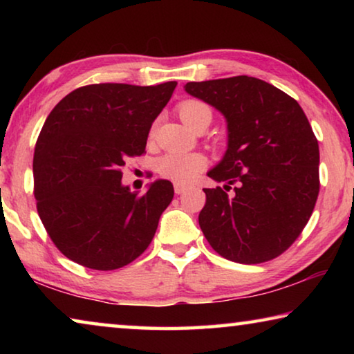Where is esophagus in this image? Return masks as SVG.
I'll return each mask as SVG.
<instances>
[{"label": "esophagus", "instance_id": "esophagus-1", "mask_svg": "<svg viewBox=\"0 0 354 354\" xmlns=\"http://www.w3.org/2000/svg\"><path fill=\"white\" fill-rule=\"evenodd\" d=\"M187 189H189V185L175 183V194H176V195H181V194H184V192L187 190Z\"/></svg>", "mask_w": 354, "mask_h": 354}]
</instances>
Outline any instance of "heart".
Here are the masks:
<instances>
[{"instance_id":"1","label":"heart","mask_w":354,"mask_h":354,"mask_svg":"<svg viewBox=\"0 0 354 354\" xmlns=\"http://www.w3.org/2000/svg\"><path fill=\"white\" fill-rule=\"evenodd\" d=\"M178 113L183 122L192 129L201 122H211L212 111L201 100H184L178 104ZM156 123L149 129V136L154 134ZM207 159L200 153H167L158 160V170L164 178L185 184L194 181L198 173L206 169Z\"/></svg>"}]
</instances>
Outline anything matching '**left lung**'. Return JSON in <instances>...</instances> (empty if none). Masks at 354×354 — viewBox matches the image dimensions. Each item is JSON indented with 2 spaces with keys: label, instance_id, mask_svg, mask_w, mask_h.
<instances>
[{
  "label": "left lung",
  "instance_id": "1",
  "mask_svg": "<svg viewBox=\"0 0 354 354\" xmlns=\"http://www.w3.org/2000/svg\"><path fill=\"white\" fill-rule=\"evenodd\" d=\"M185 92L227 122L225 158L207 173L226 185L203 189V234L225 259H274L301 234L319 196V142L308 117L289 95L251 76L187 82Z\"/></svg>",
  "mask_w": 354,
  "mask_h": 354
}]
</instances>
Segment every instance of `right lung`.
<instances>
[{
	"instance_id": "obj_1",
	"label": "right lung",
	"mask_w": 354,
	"mask_h": 354,
	"mask_svg": "<svg viewBox=\"0 0 354 354\" xmlns=\"http://www.w3.org/2000/svg\"><path fill=\"white\" fill-rule=\"evenodd\" d=\"M176 84H91L50 112L34 149V196L48 236L68 259L109 272L151 243L175 190L159 179L133 194L122 170L145 153L151 123Z\"/></svg>"
}]
</instances>
